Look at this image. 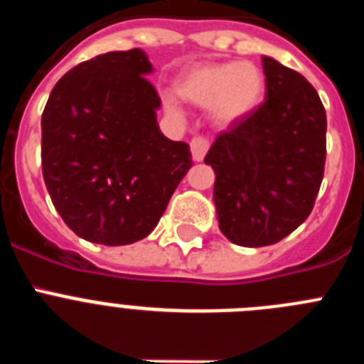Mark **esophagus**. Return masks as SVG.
Returning <instances> with one entry per match:
<instances>
[{
    "instance_id": "esophagus-1",
    "label": "esophagus",
    "mask_w": 364,
    "mask_h": 364,
    "mask_svg": "<svg viewBox=\"0 0 364 364\" xmlns=\"http://www.w3.org/2000/svg\"><path fill=\"white\" fill-rule=\"evenodd\" d=\"M208 149H210V140H208V138L195 136L191 140V154L195 162H202L205 153H208Z\"/></svg>"
}]
</instances>
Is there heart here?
<instances>
[{
    "mask_svg": "<svg viewBox=\"0 0 364 364\" xmlns=\"http://www.w3.org/2000/svg\"><path fill=\"white\" fill-rule=\"evenodd\" d=\"M264 87V73L252 62L200 63L176 80V92L189 104L210 107L213 120L222 125L255 111L262 102ZM166 107L178 112V100L166 95Z\"/></svg>",
    "mask_w": 364,
    "mask_h": 364,
    "instance_id": "1",
    "label": "heart"
}]
</instances>
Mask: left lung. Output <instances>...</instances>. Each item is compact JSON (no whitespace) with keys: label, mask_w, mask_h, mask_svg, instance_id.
Instances as JSON below:
<instances>
[{"label":"left lung","mask_w":364,"mask_h":364,"mask_svg":"<svg viewBox=\"0 0 364 364\" xmlns=\"http://www.w3.org/2000/svg\"><path fill=\"white\" fill-rule=\"evenodd\" d=\"M266 100L220 133L205 154L213 200L226 239L269 246L311 213L324 175L326 111L302 74L262 56Z\"/></svg>","instance_id":"8db88e82"}]
</instances>
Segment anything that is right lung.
Masks as SVG:
<instances>
[{"instance_id":"1","label":"right lung","mask_w":364,"mask_h":364,"mask_svg":"<svg viewBox=\"0 0 364 364\" xmlns=\"http://www.w3.org/2000/svg\"><path fill=\"white\" fill-rule=\"evenodd\" d=\"M151 70L140 49L100 54L54 85L41 114L45 186L63 222L89 242L147 237L193 166L188 144L156 124Z\"/></svg>"}]
</instances>
